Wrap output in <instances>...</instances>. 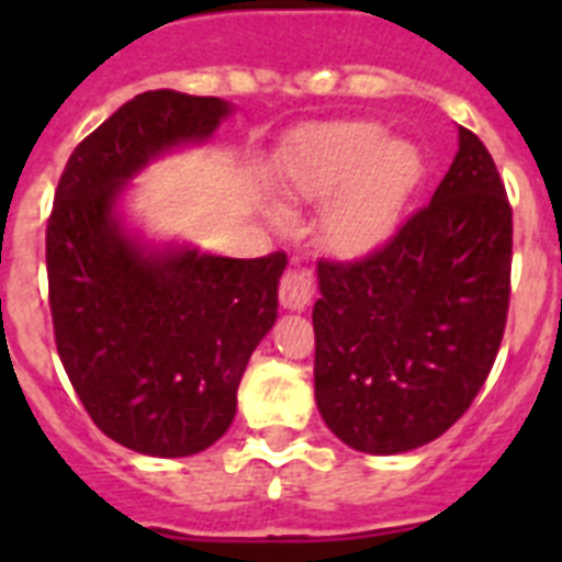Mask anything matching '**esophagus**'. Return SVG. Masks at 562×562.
<instances>
[{
  "label": "esophagus",
  "mask_w": 562,
  "mask_h": 562,
  "mask_svg": "<svg viewBox=\"0 0 562 562\" xmlns=\"http://www.w3.org/2000/svg\"><path fill=\"white\" fill-rule=\"evenodd\" d=\"M312 295H315V276L306 267H286L281 284H278L281 306L284 310H304V306H310Z\"/></svg>",
  "instance_id": "obj_1"
}]
</instances>
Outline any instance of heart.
<instances>
[{"mask_svg": "<svg viewBox=\"0 0 562 562\" xmlns=\"http://www.w3.org/2000/svg\"><path fill=\"white\" fill-rule=\"evenodd\" d=\"M422 154L376 123H329L297 134L284 154L292 202H324L321 236L337 256H362L394 233L422 180Z\"/></svg>", "mask_w": 562, "mask_h": 562, "instance_id": "heart-1", "label": "heart"}]
</instances>
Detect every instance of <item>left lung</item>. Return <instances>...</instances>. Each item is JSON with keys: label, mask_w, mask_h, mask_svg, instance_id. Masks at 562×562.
I'll use <instances>...</instances> for the list:
<instances>
[{"label": "left lung", "mask_w": 562, "mask_h": 562, "mask_svg": "<svg viewBox=\"0 0 562 562\" xmlns=\"http://www.w3.org/2000/svg\"><path fill=\"white\" fill-rule=\"evenodd\" d=\"M513 207L470 128L434 200L357 261H317L315 400L337 439L422 448L464 416L509 312Z\"/></svg>", "instance_id": "8db88e82"}]
</instances>
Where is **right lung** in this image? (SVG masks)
<instances>
[{"label":"right lung","instance_id":"right-lung-1","mask_svg":"<svg viewBox=\"0 0 562 562\" xmlns=\"http://www.w3.org/2000/svg\"><path fill=\"white\" fill-rule=\"evenodd\" d=\"M227 112L171 89L132 98L69 154L47 220L58 357L92 422L134 453L180 459L222 439L247 360L276 324L286 252H146L114 216L151 157L205 140Z\"/></svg>","mask_w":562,"mask_h":562}]
</instances>
